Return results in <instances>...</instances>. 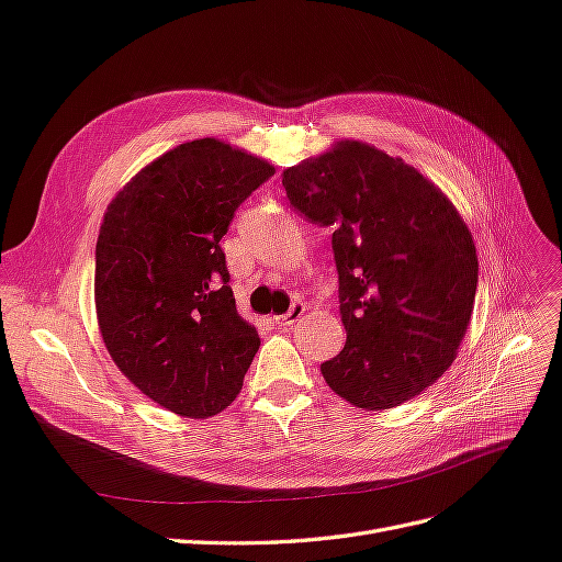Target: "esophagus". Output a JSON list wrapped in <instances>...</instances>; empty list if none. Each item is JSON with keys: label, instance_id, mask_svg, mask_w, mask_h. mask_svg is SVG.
<instances>
[{"label": "esophagus", "instance_id": "34e87169", "mask_svg": "<svg viewBox=\"0 0 562 562\" xmlns=\"http://www.w3.org/2000/svg\"><path fill=\"white\" fill-rule=\"evenodd\" d=\"M303 313H306V303H303V301H294L292 308L286 311L284 315H280V317H272V323H276V325H284V327H292Z\"/></svg>", "mask_w": 562, "mask_h": 562}]
</instances>
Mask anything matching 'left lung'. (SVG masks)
<instances>
[{
  "label": "left lung",
  "mask_w": 562,
  "mask_h": 562,
  "mask_svg": "<svg viewBox=\"0 0 562 562\" xmlns=\"http://www.w3.org/2000/svg\"><path fill=\"white\" fill-rule=\"evenodd\" d=\"M294 210L329 226L346 346L319 364L329 389L362 409H391L457 358L477 290L467 223L445 192L370 143L282 171Z\"/></svg>",
  "instance_id": "left-lung-1"
}]
</instances>
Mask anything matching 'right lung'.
Wrapping results in <instances>:
<instances>
[{
  "label": "right lung",
  "instance_id": "right-lung-1",
  "mask_svg": "<svg viewBox=\"0 0 562 562\" xmlns=\"http://www.w3.org/2000/svg\"><path fill=\"white\" fill-rule=\"evenodd\" d=\"M276 173L218 138L159 155L108 204L95 243V317L120 372L165 409H226L261 346L237 315L221 237Z\"/></svg>",
  "mask_w": 562,
  "mask_h": 562
}]
</instances>
